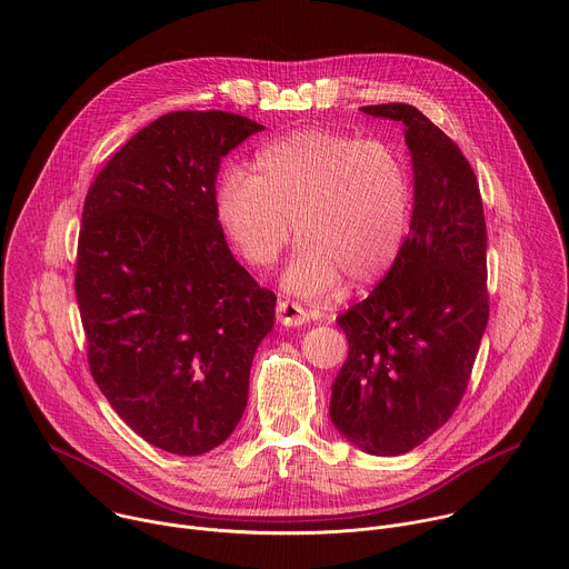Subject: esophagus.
Listing matches in <instances>:
<instances>
[{
  "instance_id": "1",
  "label": "esophagus",
  "mask_w": 569,
  "mask_h": 569,
  "mask_svg": "<svg viewBox=\"0 0 569 569\" xmlns=\"http://www.w3.org/2000/svg\"><path fill=\"white\" fill-rule=\"evenodd\" d=\"M277 317H279V321L283 323V327H301V323L312 319V315L303 306H299V303H295L290 299H279Z\"/></svg>"
}]
</instances>
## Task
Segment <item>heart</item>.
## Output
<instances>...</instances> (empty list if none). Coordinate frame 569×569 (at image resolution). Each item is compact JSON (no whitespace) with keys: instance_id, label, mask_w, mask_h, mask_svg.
Returning a JSON list of instances; mask_svg holds the SVG:
<instances>
[{"instance_id":"obj_1","label":"heart","mask_w":569,"mask_h":569,"mask_svg":"<svg viewBox=\"0 0 569 569\" xmlns=\"http://www.w3.org/2000/svg\"><path fill=\"white\" fill-rule=\"evenodd\" d=\"M412 184L398 152L380 139L306 130L254 157L252 173L229 169L216 189L218 222L254 270L270 268L295 238L283 283L317 297L380 279L400 254Z\"/></svg>"}]
</instances>
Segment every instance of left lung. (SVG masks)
I'll return each mask as SVG.
<instances>
[{
	"mask_svg": "<svg viewBox=\"0 0 569 569\" xmlns=\"http://www.w3.org/2000/svg\"><path fill=\"white\" fill-rule=\"evenodd\" d=\"M405 123L415 167L410 236L371 295L338 317L349 356L331 421L369 455L396 457L448 423L489 323L486 220L459 146L408 103L360 108Z\"/></svg>",
	"mask_w": 569,
	"mask_h": 569,
	"instance_id": "left-lung-1",
	"label": "left lung"
}]
</instances>
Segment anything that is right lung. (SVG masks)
<instances>
[{
	"label": "right lung",
	"instance_id": "right-lung-1",
	"mask_svg": "<svg viewBox=\"0 0 569 569\" xmlns=\"http://www.w3.org/2000/svg\"><path fill=\"white\" fill-rule=\"evenodd\" d=\"M261 130L220 110L169 112L86 196L73 286L90 371L112 410L173 455L233 432L274 323V292L231 257L216 213L220 157Z\"/></svg>",
	"mask_w": 569,
	"mask_h": 569
}]
</instances>
